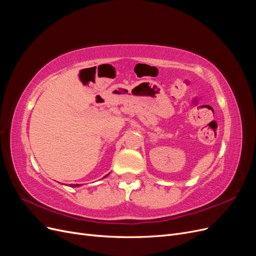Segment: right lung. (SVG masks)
<instances>
[{"mask_svg":"<svg viewBox=\"0 0 256 256\" xmlns=\"http://www.w3.org/2000/svg\"><path fill=\"white\" fill-rule=\"evenodd\" d=\"M106 176H104V177H106ZM79 186H80V184H70V187H79Z\"/></svg>","mask_w":256,"mask_h":256,"instance_id":"right-lung-1","label":"right lung"}]
</instances>
